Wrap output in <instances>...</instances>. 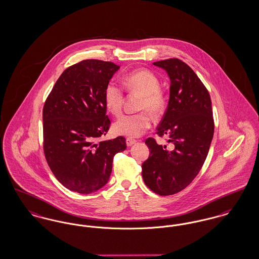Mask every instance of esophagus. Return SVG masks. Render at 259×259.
<instances>
[{
	"mask_svg": "<svg viewBox=\"0 0 259 259\" xmlns=\"http://www.w3.org/2000/svg\"><path fill=\"white\" fill-rule=\"evenodd\" d=\"M125 141H126V145H127V146H132V145H134L136 142V139L130 138V137H127V138L125 139Z\"/></svg>",
	"mask_w": 259,
	"mask_h": 259,
	"instance_id": "34e87169",
	"label": "esophagus"
}]
</instances>
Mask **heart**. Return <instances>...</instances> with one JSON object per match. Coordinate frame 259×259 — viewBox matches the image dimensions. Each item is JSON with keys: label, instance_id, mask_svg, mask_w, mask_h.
<instances>
[{"label": "heart", "instance_id": "1", "mask_svg": "<svg viewBox=\"0 0 259 259\" xmlns=\"http://www.w3.org/2000/svg\"><path fill=\"white\" fill-rule=\"evenodd\" d=\"M123 87L131 93L141 95L136 114L124 115L113 125L117 135L138 137L142 136L150 126L154 115H160L166 104V96L160 88L159 78L150 70L138 69L125 74L123 77ZM104 104L107 111L115 117L122 114L123 105V90L114 82H109L103 93Z\"/></svg>", "mask_w": 259, "mask_h": 259}]
</instances>
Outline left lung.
<instances>
[{"label": "left lung", "instance_id": "left-lung-1", "mask_svg": "<svg viewBox=\"0 0 259 259\" xmlns=\"http://www.w3.org/2000/svg\"><path fill=\"white\" fill-rule=\"evenodd\" d=\"M169 77V100L157 135L168 136L170 148L149 137V158L142 163V177L161 196L185 189L204 164L214 133L210 96L196 73L182 60L169 58L153 63Z\"/></svg>", "mask_w": 259, "mask_h": 259}]
</instances>
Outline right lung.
<instances>
[{"mask_svg": "<svg viewBox=\"0 0 259 259\" xmlns=\"http://www.w3.org/2000/svg\"><path fill=\"white\" fill-rule=\"evenodd\" d=\"M120 66L87 59L60 75L42 109L44 153L56 179L69 190L90 194L109 180L114 156L125 138L99 140L109 130L103 93Z\"/></svg>", "mask_w": 259, "mask_h": 259, "instance_id": "right-lung-1", "label": "right lung"}]
</instances>
